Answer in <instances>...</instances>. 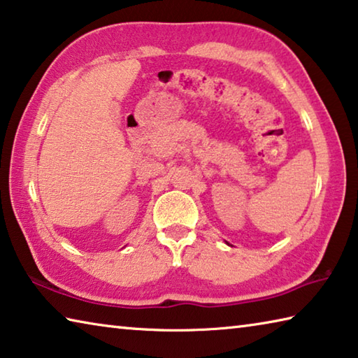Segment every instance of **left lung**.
Instances as JSON below:
<instances>
[{
    "instance_id": "obj_1",
    "label": "left lung",
    "mask_w": 358,
    "mask_h": 358,
    "mask_svg": "<svg viewBox=\"0 0 358 358\" xmlns=\"http://www.w3.org/2000/svg\"><path fill=\"white\" fill-rule=\"evenodd\" d=\"M227 244H229V243H227Z\"/></svg>"
}]
</instances>
